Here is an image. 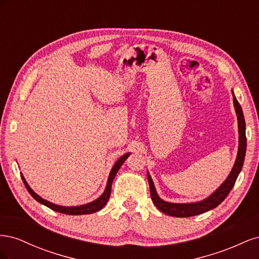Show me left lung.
Listing matches in <instances>:
<instances>
[{"mask_svg":"<svg viewBox=\"0 0 259 259\" xmlns=\"http://www.w3.org/2000/svg\"><path fill=\"white\" fill-rule=\"evenodd\" d=\"M233 105L238 116L239 149H238L237 160L234 162V165L230 171L229 176L227 177V179L221 186H219V188L216 189V191H214L209 195V197H207L204 200H202L200 202H194V203H169L162 200L159 197L158 193H156L151 176L149 175V173H147L152 202L153 204L158 207V209L162 211V213L169 216H174V217H190V216H195L202 213H205V211L213 209L221 204V203L227 198V195H228L229 192L231 191L242 169L243 162H244V158H245V152H246L245 120H244V115H243L242 108L239 104V101L237 100L236 96H234V94H233Z\"/></svg>","mask_w":259,"mask_h":259,"instance_id":"obj_1","label":"left lung"}]
</instances>
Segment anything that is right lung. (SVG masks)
I'll return each instance as SVG.
<instances>
[{
    "mask_svg": "<svg viewBox=\"0 0 259 259\" xmlns=\"http://www.w3.org/2000/svg\"><path fill=\"white\" fill-rule=\"evenodd\" d=\"M130 154H131L130 152L123 154L121 158L115 162V164H114L111 171H110V174H109L108 183H107V186H106V189H105L104 193L101 194L100 197L98 199H96L95 201H93L91 203H88V204H84V205H79V206H60V205H56V204H54V203H51L49 201L44 200L43 198L40 197V195H37L32 189H31V188L28 185V183L26 182L25 177L22 176L21 173H20V175H21V178H22V182H23V184H25V186L27 188V190L29 191V193L32 195V198H34L38 203H41V204L50 207L51 209H53L55 211H58V213L67 214V215L92 214V213H95V211L100 210L101 208H103L107 204V202H108L109 198H110V194H111V186H112L113 179H114L117 171H119L120 167L122 166V164L124 163L125 160L128 158Z\"/></svg>",
    "mask_w": 259,
    "mask_h": 259,
    "instance_id": "obj_1",
    "label": "right lung"
}]
</instances>
